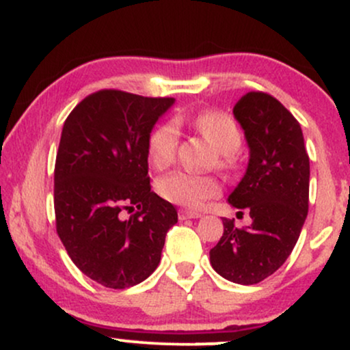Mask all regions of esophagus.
I'll use <instances>...</instances> for the list:
<instances>
[{
  "instance_id": "obj_1",
  "label": "esophagus",
  "mask_w": 350,
  "mask_h": 350,
  "mask_svg": "<svg viewBox=\"0 0 350 350\" xmlns=\"http://www.w3.org/2000/svg\"><path fill=\"white\" fill-rule=\"evenodd\" d=\"M200 215H202V214H200V212L187 211V208H180V211H179V219H180V220H186V219H199Z\"/></svg>"
}]
</instances>
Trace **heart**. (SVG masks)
Instances as JSON below:
<instances>
[{
    "instance_id": "heart-1",
    "label": "heart",
    "mask_w": 350,
    "mask_h": 350,
    "mask_svg": "<svg viewBox=\"0 0 350 350\" xmlns=\"http://www.w3.org/2000/svg\"><path fill=\"white\" fill-rule=\"evenodd\" d=\"M191 124L219 151V167L232 170L235 166V151L242 144L239 124L230 115L219 110H206L194 115ZM179 144V130L174 122L156 126L148 139V156L156 170H164L174 161ZM156 191L167 202L183 207H200L215 198L222 186L214 176H199L176 171L156 183Z\"/></svg>"
}]
</instances>
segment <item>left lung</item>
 Listing matches in <instances>:
<instances>
[{"mask_svg":"<svg viewBox=\"0 0 350 350\" xmlns=\"http://www.w3.org/2000/svg\"><path fill=\"white\" fill-rule=\"evenodd\" d=\"M234 115L250 159L228 202L250 211L253 222L237 228L222 219L224 235L211 250V263L228 281L256 284L286 262L298 242L308 215L309 156L298 120L270 94L248 92Z\"/></svg>","mask_w":350,"mask_h":350,"instance_id":"left-lung-1","label":"left lung"}]
</instances>
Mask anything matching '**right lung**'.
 I'll use <instances>...</instances> for the list:
<instances>
[{
	"mask_svg": "<svg viewBox=\"0 0 350 350\" xmlns=\"http://www.w3.org/2000/svg\"><path fill=\"white\" fill-rule=\"evenodd\" d=\"M172 103L98 90L64 123L54 170L55 228L72 262L102 286L124 290L146 280L178 222L176 207L151 191L148 176L150 133Z\"/></svg>",
	"mask_w": 350,
	"mask_h": 350,
	"instance_id": "1",
	"label": "right lung"
}]
</instances>
